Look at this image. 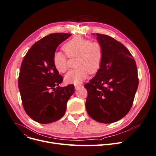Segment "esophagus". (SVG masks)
Segmentation results:
<instances>
[{"instance_id": "34e87169", "label": "esophagus", "mask_w": 156, "mask_h": 156, "mask_svg": "<svg viewBox=\"0 0 156 156\" xmlns=\"http://www.w3.org/2000/svg\"><path fill=\"white\" fill-rule=\"evenodd\" d=\"M83 86L81 85V84H76V85H75V90H78L80 88H81Z\"/></svg>"}]
</instances>
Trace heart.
Masks as SVG:
<instances>
[{"mask_svg":"<svg viewBox=\"0 0 156 156\" xmlns=\"http://www.w3.org/2000/svg\"><path fill=\"white\" fill-rule=\"evenodd\" d=\"M63 49L69 58L77 57L75 69L69 71L65 77L66 83L80 84L86 79L88 73L93 74L100 68L103 57V49L98 41L77 36L67 41ZM55 67L60 73H65L68 69L67 58L62 52L56 51L53 55Z\"/></svg>","mask_w":156,"mask_h":156,"instance_id":"heart-1","label":"heart"}]
</instances>
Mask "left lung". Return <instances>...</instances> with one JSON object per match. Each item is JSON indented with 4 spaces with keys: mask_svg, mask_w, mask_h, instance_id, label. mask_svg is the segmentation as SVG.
Wrapping results in <instances>:
<instances>
[{
    "mask_svg": "<svg viewBox=\"0 0 156 156\" xmlns=\"http://www.w3.org/2000/svg\"><path fill=\"white\" fill-rule=\"evenodd\" d=\"M96 35L103 57L95 76L84 85L86 109L94 120L109 124L120 120L131 109L138 87L137 71L132 55L121 43L106 35Z\"/></svg>",
    "mask_w": 156,
    "mask_h": 156,
    "instance_id": "1",
    "label": "left lung"
}]
</instances>
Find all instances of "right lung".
Returning a JSON list of instances; mask_svg holds the SVG:
<instances>
[{
  "mask_svg": "<svg viewBox=\"0 0 156 156\" xmlns=\"http://www.w3.org/2000/svg\"><path fill=\"white\" fill-rule=\"evenodd\" d=\"M71 35L55 33L44 37L32 46L22 61L18 81L22 105L28 116L37 122L48 124L62 118L74 93L73 84L59 87L63 79L53 62L56 48Z\"/></svg>",
  "mask_w": 156,
  "mask_h": 156,
  "instance_id": "add662e5",
  "label": "right lung"
}]
</instances>
